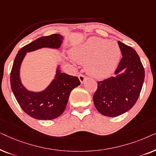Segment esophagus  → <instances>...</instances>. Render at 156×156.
I'll list each match as a JSON object with an SVG mask.
<instances>
[{
	"label": "esophagus",
	"instance_id": "34e87169",
	"mask_svg": "<svg viewBox=\"0 0 156 156\" xmlns=\"http://www.w3.org/2000/svg\"><path fill=\"white\" fill-rule=\"evenodd\" d=\"M79 77V80H80L81 84H83V83L84 82V81L87 80V77L85 76L84 75H83V74H80V75L78 76Z\"/></svg>",
	"mask_w": 156,
	"mask_h": 156
}]
</instances>
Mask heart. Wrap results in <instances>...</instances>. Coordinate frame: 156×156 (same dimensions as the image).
Wrapping results in <instances>:
<instances>
[{
	"instance_id": "b5f03b06",
	"label": "heart",
	"mask_w": 156,
	"mask_h": 156,
	"mask_svg": "<svg viewBox=\"0 0 156 156\" xmlns=\"http://www.w3.org/2000/svg\"><path fill=\"white\" fill-rule=\"evenodd\" d=\"M121 50L116 42L91 37L84 43L72 48L70 57L76 62L87 65V71L96 78H105L116 69Z\"/></svg>"
}]
</instances>
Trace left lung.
I'll use <instances>...</instances> for the list:
<instances>
[{
    "instance_id": "8db88e82",
    "label": "left lung",
    "mask_w": 156,
    "mask_h": 156,
    "mask_svg": "<svg viewBox=\"0 0 156 156\" xmlns=\"http://www.w3.org/2000/svg\"><path fill=\"white\" fill-rule=\"evenodd\" d=\"M118 44L122 58L115 72L116 76L98 82L93 97L98 112L109 117L118 116L133 107L139 97L145 77L137 52L120 41Z\"/></svg>"
}]
</instances>
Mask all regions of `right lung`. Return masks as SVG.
Segmentation results:
<instances>
[{
    "mask_svg": "<svg viewBox=\"0 0 156 156\" xmlns=\"http://www.w3.org/2000/svg\"><path fill=\"white\" fill-rule=\"evenodd\" d=\"M64 37L59 34L43 36L34 40L18 51L10 73V86L19 105L30 116L38 120H52L62 114L69 94L80 84L78 77L62 73L57 65L55 77L44 90H28L20 80V67L27 52L42 48L58 50Z\"/></svg>",
    "mask_w": 156,
    "mask_h": 156,
    "instance_id": "add662e5",
    "label": "right lung"
}]
</instances>
